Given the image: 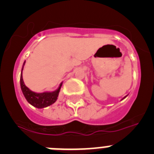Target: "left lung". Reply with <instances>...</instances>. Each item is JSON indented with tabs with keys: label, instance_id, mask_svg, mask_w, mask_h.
I'll return each mask as SVG.
<instances>
[{
	"label": "left lung",
	"instance_id": "left-lung-1",
	"mask_svg": "<svg viewBox=\"0 0 154 154\" xmlns=\"http://www.w3.org/2000/svg\"><path fill=\"white\" fill-rule=\"evenodd\" d=\"M126 96H125V97L124 98H123V99H125V98H126Z\"/></svg>",
	"mask_w": 154,
	"mask_h": 154
}]
</instances>
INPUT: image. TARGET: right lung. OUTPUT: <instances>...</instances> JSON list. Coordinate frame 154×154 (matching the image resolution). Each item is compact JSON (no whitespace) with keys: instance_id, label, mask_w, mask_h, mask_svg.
Instances as JSON below:
<instances>
[{"instance_id":"obj_1","label":"right lung","mask_w":154,"mask_h":154,"mask_svg":"<svg viewBox=\"0 0 154 154\" xmlns=\"http://www.w3.org/2000/svg\"><path fill=\"white\" fill-rule=\"evenodd\" d=\"M25 64V62H24L21 69V79H20V83H21V89L24 94V97L26 99L27 101L32 105L33 106L36 107L38 109L45 108V107L49 106L51 104L55 103V101L58 99V93L60 92L61 87H62V82L60 84L59 87L55 91L53 92H44L42 93H37V92H32L30 90L28 87L25 85L23 80L22 77V70L24 69V65Z\"/></svg>"}]
</instances>
